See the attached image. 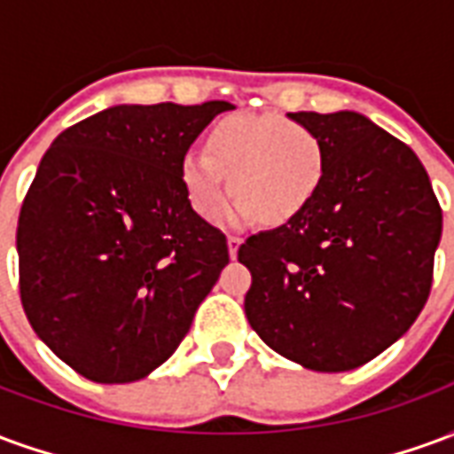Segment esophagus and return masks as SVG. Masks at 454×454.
I'll use <instances>...</instances> for the list:
<instances>
[{"label": "esophagus", "instance_id": "1", "mask_svg": "<svg viewBox=\"0 0 454 454\" xmlns=\"http://www.w3.org/2000/svg\"><path fill=\"white\" fill-rule=\"evenodd\" d=\"M240 243H243V238L228 236V255L233 257V260L238 257V247H240Z\"/></svg>", "mask_w": 454, "mask_h": 454}]
</instances>
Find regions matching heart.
Instances as JSON below:
<instances>
[{"mask_svg":"<svg viewBox=\"0 0 454 454\" xmlns=\"http://www.w3.org/2000/svg\"><path fill=\"white\" fill-rule=\"evenodd\" d=\"M207 150L208 155H187L179 168L189 207L207 221L218 216L228 184L236 192L226 208L228 221L260 216L262 223L275 226L299 216L324 182L321 140L277 114L218 121L208 133Z\"/></svg>","mask_w":454,"mask_h":454,"instance_id":"heart-1","label":"heart"}]
</instances>
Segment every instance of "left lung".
<instances>
[{
  "label": "left lung",
  "mask_w": 454,
  "mask_h": 454,
  "mask_svg": "<svg viewBox=\"0 0 454 454\" xmlns=\"http://www.w3.org/2000/svg\"><path fill=\"white\" fill-rule=\"evenodd\" d=\"M325 153L314 201L250 236L246 316L286 360L360 367L406 333L428 301L442 211L416 153L357 112L289 114Z\"/></svg>",
  "instance_id": "left-lung-1"
}]
</instances>
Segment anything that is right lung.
<instances>
[{
	"instance_id": "right-lung-1",
	"label": "right lung",
	"mask_w": 454,
	"mask_h": 454,
	"mask_svg": "<svg viewBox=\"0 0 454 454\" xmlns=\"http://www.w3.org/2000/svg\"><path fill=\"white\" fill-rule=\"evenodd\" d=\"M228 102L119 104L63 130L16 228L21 304L82 377L158 370L228 265L226 236L189 207L179 168Z\"/></svg>"
}]
</instances>
